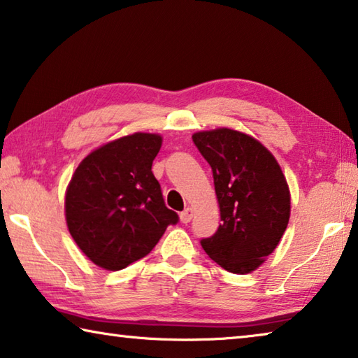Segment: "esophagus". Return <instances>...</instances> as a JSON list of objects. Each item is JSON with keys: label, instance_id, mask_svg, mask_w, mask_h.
<instances>
[{"label": "esophagus", "instance_id": "1", "mask_svg": "<svg viewBox=\"0 0 358 358\" xmlns=\"http://www.w3.org/2000/svg\"><path fill=\"white\" fill-rule=\"evenodd\" d=\"M192 216H194V210H192L191 207H187L185 211H181L180 220H181V222L187 224V222H189V221L192 220Z\"/></svg>", "mask_w": 358, "mask_h": 358}]
</instances>
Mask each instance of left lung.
Masks as SVG:
<instances>
[{"label":"left lung","instance_id":"1","mask_svg":"<svg viewBox=\"0 0 358 358\" xmlns=\"http://www.w3.org/2000/svg\"><path fill=\"white\" fill-rule=\"evenodd\" d=\"M197 150L213 172L221 221L201 241L230 273H251L280 243L290 216V192L275 156L256 138L220 128L196 132Z\"/></svg>","mask_w":358,"mask_h":358}]
</instances>
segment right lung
Masks as SVG:
<instances>
[{
    "label": "right lung",
    "mask_w": 358,
    "mask_h": 358,
    "mask_svg": "<svg viewBox=\"0 0 358 358\" xmlns=\"http://www.w3.org/2000/svg\"><path fill=\"white\" fill-rule=\"evenodd\" d=\"M162 137L147 132L102 145L78 164L66 189V222L82 252L117 271L153 250L178 215L151 172Z\"/></svg>",
    "instance_id": "1"
}]
</instances>
